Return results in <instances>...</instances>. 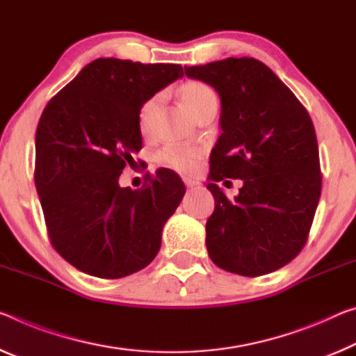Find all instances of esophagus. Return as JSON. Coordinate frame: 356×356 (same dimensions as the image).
<instances>
[{"label": "esophagus", "mask_w": 356, "mask_h": 356, "mask_svg": "<svg viewBox=\"0 0 356 356\" xmlns=\"http://www.w3.org/2000/svg\"><path fill=\"white\" fill-rule=\"evenodd\" d=\"M184 184L187 185L188 188H193V187H196V185H200L198 180H193V179H190V177H184Z\"/></svg>", "instance_id": "1"}]
</instances>
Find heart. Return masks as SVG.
<instances>
[{
    "label": "heart",
    "mask_w": 356,
    "mask_h": 356,
    "mask_svg": "<svg viewBox=\"0 0 356 356\" xmlns=\"http://www.w3.org/2000/svg\"><path fill=\"white\" fill-rule=\"evenodd\" d=\"M179 97L182 104L185 106L191 115L195 114L200 107L204 104V101L216 97L211 88H209L206 83L201 82H187L184 83L179 90ZM155 101H147L143 106L139 114V127L140 131L145 133L147 131V125H149V117L154 111ZM202 156V150L198 147V145H188V144H169L163 149L160 154H158V161L161 165H165L168 168L174 169L177 172H193L196 168L200 165V160Z\"/></svg>",
    "instance_id": "heart-1"
}]
</instances>
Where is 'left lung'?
I'll use <instances>...</instances> for the list:
<instances>
[{
	"label": "left lung",
	"instance_id": "8db88e82",
	"mask_svg": "<svg viewBox=\"0 0 356 356\" xmlns=\"http://www.w3.org/2000/svg\"><path fill=\"white\" fill-rule=\"evenodd\" d=\"M185 74L211 86L222 103V134L207 177L216 200L206 223L209 257L245 277L277 270L306 244L320 200L312 120L291 90L255 58L185 66ZM227 177L245 182L234 200L216 185Z\"/></svg>",
	"mask_w": 356,
	"mask_h": 356
}]
</instances>
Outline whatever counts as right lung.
<instances>
[{
  "label": "right lung",
  "mask_w": 356,
  "mask_h": 356,
  "mask_svg": "<svg viewBox=\"0 0 356 356\" xmlns=\"http://www.w3.org/2000/svg\"><path fill=\"white\" fill-rule=\"evenodd\" d=\"M184 76L180 65L97 58L49 101L36 129L35 184L55 250L82 273L120 279L156 257L185 195L171 169L145 187L118 177L143 149L144 103Z\"/></svg>",
  "instance_id": "1"
}]
</instances>
